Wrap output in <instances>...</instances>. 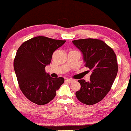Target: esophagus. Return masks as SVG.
Listing matches in <instances>:
<instances>
[{
	"label": "esophagus",
	"instance_id": "34e87169",
	"mask_svg": "<svg viewBox=\"0 0 131 131\" xmlns=\"http://www.w3.org/2000/svg\"><path fill=\"white\" fill-rule=\"evenodd\" d=\"M66 81H67L68 83H72V82L74 81V79H66Z\"/></svg>",
	"mask_w": 131,
	"mask_h": 131
}]
</instances>
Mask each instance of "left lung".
I'll use <instances>...</instances> for the list:
<instances>
[{
	"label": "left lung",
	"mask_w": 131,
	"mask_h": 131,
	"mask_svg": "<svg viewBox=\"0 0 131 131\" xmlns=\"http://www.w3.org/2000/svg\"><path fill=\"white\" fill-rule=\"evenodd\" d=\"M72 43L82 53L86 67L91 71L90 81H78L81 88L75 96L84 104H95L107 95L117 76L116 56L112 48L98 39H81Z\"/></svg>",
	"instance_id": "obj_1"
}]
</instances>
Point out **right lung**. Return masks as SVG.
<instances>
[{
	"mask_svg": "<svg viewBox=\"0 0 131 131\" xmlns=\"http://www.w3.org/2000/svg\"><path fill=\"white\" fill-rule=\"evenodd\" d=\"M65 40L36 36L25 41L16 52L14 69L19 88L29 100L40 105L56 96L64 79L51 78L45 68L50 65L53 53Z\"/></svg>",
	"mask_w": 131,
	"mask_h": 131,
	"instance_id": "obj_1",
	"label": "right lung"
}]
</instances>
